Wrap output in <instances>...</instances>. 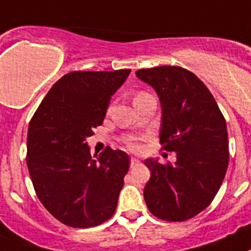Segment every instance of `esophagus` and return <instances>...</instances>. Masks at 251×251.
<instances>
[{
	"mask_svg": "<svg viewBox=\"0 0 251 251\" xmlns=\"http://www.w3.org/2000/svg\"><path fill=\"white\" fill-rule=\"evenodd\" d=\"M138 163H140V160H138L137 158L130 159V167H134V165H137Z\"/></svg>",
	"mask_w": 251,
	"mask_h": 251,
	"instance_id": "34e87169",
	"label": "esophagus"
}]
</instances>
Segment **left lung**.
Masks as SVG:
<instances>
[{"label":"left lung","mask_w":251,"mask_h":251,"mask_svg":"<svg viewBox=\"0 0 251 251\" xmlns=\"http://www.w3.org/2000/svg\"><path fill=\"white\" fill-rule=\"evenodd\" d=\"M161 106L160 144L175 151L173 164L146 159L151 177L144 198L155 217L181 222L212 202L228 167L227 126L208 87L190 70L156 66L136 72Z\"/></svg>","instance_id":"1"}]
</instances>
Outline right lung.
Listing matches in <instances>:
<instances>
[{"label": "right lung", "instance_id": "obj_1", "mask_svg": "<svg viewBox=\"0 0 251 251\" xmlns=\"http://www.w3.org/2000/svg\"><path fill=\"white\" fill-rule=\"evenodd\" d=\"M129 69L61 76L29 123L26 165L36 194L56 219L87 228L114 214L129 156L107 148L92 158L87 138L101 126ZM96 156V155H95Z\"/></svg>", "mask_w": 251, "mask_h": 251}]
</instances>
